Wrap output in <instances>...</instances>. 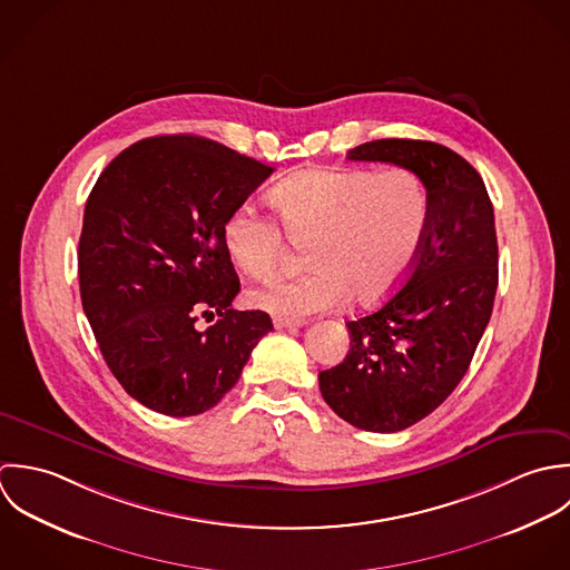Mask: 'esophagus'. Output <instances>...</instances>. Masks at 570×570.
I'll return each mask as SVG.
<instances>
[{
  "instance_id": "esophagus-1",
  "label": "esophagus",
  "mask_w": 570,
  "mask_h": 570,
  "mask_svg": "<svg viewBox=\"0 0 570 570\" xmlns=\"http://www.w3.org/2000/svg\"><path fill=\"white\" fill-rule=\"evenodd\" d=\"M275 328H299L304 326V320H293V317H275L273 320Z\"/></svg>"
}]
</instances>
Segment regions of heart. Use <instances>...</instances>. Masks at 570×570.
<instances>
[{
    "instance_id": "b5f03b06",
    "label": "heart",
    "mask_w": 570,
    "mask_h": 570,
    "mask_svg": "<svg viewBox=\"0 0 570 570\" xmlns=\"http://www.w3.org/2000/svg\"><path fill=\"white\" fill-rule=\"evenodd\" d=\"M268 200L293 244L313 268L275 279L248 295L250 306L279 317L331 311L347 297L372 306L412 273L428 228L430 194L407 167L306 169L277 183ZM250 205H237L223 225L230 262L253 279L271 277L288 250L286 236Z\"/></svg>"
}]
</instances>
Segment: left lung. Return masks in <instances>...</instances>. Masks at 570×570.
<instances>
[{
  "label": "left lung",
  "mask_w": 570,
  "mask_h": 570,
  "mask_svg": "<svg viewBox=\"0 0 570 570\" xmlns=\"http://www.w3.org/2000/svg\"><path fill=\"white\" fill-rule=\"evenodd\" d=\"M347 158L407 167L430 194V228L412 273L383 306L345 324V358L320 372L322 396L337 416L392 434L454 392L489 324L498 288L493 205L480 174L439 142L383 138Z\"/></svg>",
  "instance_id": "1"
}]
</instances>
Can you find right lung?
<instances>
[{
    "label": "right lung",
    "mask_w": 570,
    "mask_h": 570,
    "mask_svg": "<svg viewBox=\"0 0 570 570\" xmlns=\"http://www.w3.org/2000/svg\"><path fill=\"white\" fill-rule=\"evenodd\" d=\"M273 174L200 136L122 149L90 191L79 239L83 313L122 390L167 416L212 410L273 331L235 311L239 279L223 239L228 214ZM200 316H218L198 332Z\"/></svg>",
    "instance_id": "add662e5"
}]
</instances>
